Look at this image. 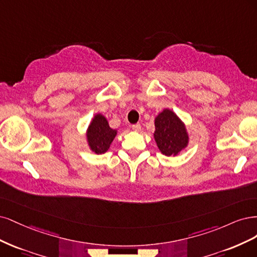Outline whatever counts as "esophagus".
I'll list each match as a JSON object with an SVG mask.
<instances>
[{"label": "esophagus", "mask_w": 257, "mask_h": 257, "mask_svg": "<svg viewBox=\"0 0 257 257\" xmlns=\"http://www.w3.org/2000/svg\"><path fill=\"white\" fill-rule=\"evenodd\" d=\"M130 129H131L132 131L139 132V131L141 130V125H140V123H136V125H132V126H130Z\"/></svg>", "instance_id": "34e87169"}]
</instances>
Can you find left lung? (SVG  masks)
<instances>
[{
    "label": "left lung",
    "instance_id": "left-lung-1",
    "mask_svg": "<svg viewBox=\"0 0 257 257\" xmlns=\"http://www.w3.org/2000/svg\"><path fill=\"white\" fill-rule=\"evenodd\" d=\"M154 139L161 154L173 157L186 150L190 141L185 122L170 109H163L155 117Z\"/></svg>",
    "mask_w": 257,
    "mask_h": 257
}]
</instances>
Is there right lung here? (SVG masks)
<instances>
[{"instance_id":"right-lung-1","label":"right lung","mask_w":257,"mask_h":257,"mask_svg":"<svg viewBox=\"0 0 257 257\" xmlns=\"http://www.w3.org/2000/svg\"><path fill=\"white\" fill-rule=\"evenodd\" d=\"M116 135L117 130L110 127L106 117L97 113L86 129V142L90 151L100 155L107 152Z\"/></svg>"}]
</instances>
